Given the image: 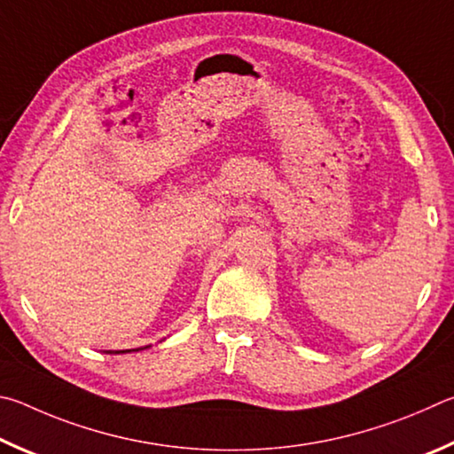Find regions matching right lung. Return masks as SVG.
<instances>
[{"label": "right lung", "instance_id": "add662e5", "mask_svg": "<svg viewBox=\"0 0 454 454\" xmlns=\"http://www.w3.org/2000/svg\"><path fill=\"white\" fill-rule=\"evenodd\" d=\"M143 348L147 347H141V348H125V351H107L109 355H119V353H131V351H143Z\"/></svg>", "mask_w": 454, "mask_h": 454}]
</instances>
